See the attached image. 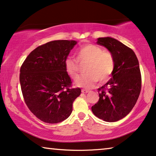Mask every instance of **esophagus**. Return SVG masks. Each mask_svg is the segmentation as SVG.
<instances>
[{"label":"esophagus","instance_id":"1","mask_svg":"<svg viewBox=\"0 0 156 156\" xmlns=\"http://www.w3.org/2000/svg\"><path fill=\"white\" fill-rule=\"evenodd\" d=\"M89 91H88V90H85V89H82V94H88L89 93Z\"/></svg>","mask_w":156,"mask_h":156}]
</instances>
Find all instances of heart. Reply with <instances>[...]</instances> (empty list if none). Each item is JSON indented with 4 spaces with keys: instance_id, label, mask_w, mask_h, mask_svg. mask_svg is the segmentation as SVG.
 Wrapping results in <instances>:
<instances>
[{
    "instance_id": "heart-1",
    "label": "heart",
    "mask_w": 156,
    "mask_h": 156,
    "mask_svg": "<svg viewBox=\"0 0 156 156\" xmlns=\"http://www.w3.org/2000/svg\"><path fill=\"white\" fill-rule=\"evenodd\" d=\"M76 57L81 64L89 63L86 69V75L76 82V86L84 89H91L97 81L100 83L109 80L115 69V60L110 52L104 51L100 46L87 44L80 47L76 52ZM66 73L73 79L80 78V69L76 60L67 58L65 60Z\"/></svg>"
}]
</instances>
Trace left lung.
I'll return each instance as SVG.
<instances>
[{"label":"left lung","mask_w":156,"mask_h":156,"mask_svg":"<svg viewBox=\"0 0 156 156\" xmlns=\"http://www.w3.org/2000/svg\"><path fill=\"white\" fill-rule=\"evenodd\" d=\"M96 43L113 56L115 69L111 79L98 89L99 100L91 110L99 119L112 122L127 116L138 100L141 88L139 64L134 52L115 39L98 38Z\"/></svg>","instance_id":"obj_1"}]
</instances>
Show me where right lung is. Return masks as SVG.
I'll list each match as a JSON object with an SVG mask.
<instances>
[{
	"mask_svg": "<svg viewBox=\"0 0 156 156\" xmlns=\"http://www.w3.org/2000/svg\"><path fill=\"white\" fill-rule=\"evenodd\" d=\"M76 41L58 40L41 45L27 57L20 68V82L30 111L44 122H60L70 115L80 88H71L65 60Z\"/></svg>",
	"mask_w": 156,
	"mask_h": 156,
	"instance_id": "1",
	"label": "right lung"
}]
</instances>
